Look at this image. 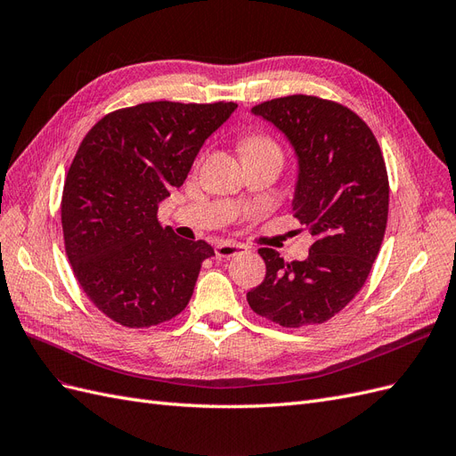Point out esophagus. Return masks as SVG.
<instances>
[{
	"label": "esophagus",
	"mask_w": 456,
	"mask_h": 456,
	"mask_svg": "<svg viewBox=\"0 0 456 456\" xmlns=\"http://www.w3.org/2000/svg\"><path fill=\"white\" fill-rule=\"evenodd\" d=\"M244 250H248V248H246V246L240 242H219L216 246V256L217 257H232Z\"/></svg>",
	"instance_id": "esophagus-1"
}]
</instances>
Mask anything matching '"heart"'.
Listing matches in <instances>:
<instances>
[{
    "mask_svg": "<svg viewBox=\"0 0 456 456\" xmlns=\"http://www.w3.org/2000/svg\"><path fill=\"white\" fill-rule=\"evenodd\" d=\"M257 149H277V145H275V142H273L271 139L262 137V135L248 137V139H246V141L242 142V152L257 151Z\"/></svg>",
    "mask_w": 456,
    "mask_h": 456,
    "instance_id": "heart-1",
    "label": "heart"
}]
</instances>
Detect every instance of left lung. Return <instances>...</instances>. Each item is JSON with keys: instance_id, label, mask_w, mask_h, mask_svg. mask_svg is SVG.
Returning <instances> with one entry per match:
<instances>
[{"instance_id": "8db88e82", "label": "left lung", "mask_w": 456, "mask_h": 456, "mask_svg": "<svg viewBox=\"0 0 456 456\" xmlns=\"http://www.w3.org/2000/svg\"><path fill=\"white\" fill-rule=\"evenodd\" d=\"M294 149V217L314 244L304 262L286 264L259 248L264 282L246 294L257 315L286 329L321 324L342 311L365 284L387 224V172L370 127L355 112L311 95L256 105Z\"/></svg>"}]
</instances>
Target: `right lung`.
I'll return each mask as SVG.
<instances>
[{
    "label": "right lung",
    "mask_w": 456,
    "mask_h": 456,
    "mask_svg": "<svg viewBox=\"0 0 456 456\" xmlns=\"http://www.w3.org/2000/svg\"><path fill=\"white\" fill-rule=\"evenodd\" d=\"M235 109L142 102L107 114L77 149L61 202L64 248L89 300L122 327L149 329L187 307L214 248L160 227L156 212Z\"/></svg>",
    "instance_id": "right-lung-1"
}]
</instances>
